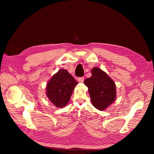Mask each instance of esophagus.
Masks as SVG:
<instances>
[{
    "instance_id": "1",
    "label": "esophagus",
    "mask_w": 154,
    "mask_h": 154,
    "mask_svg": "<svg viewBox=\"0 0 154 154\" xmlns=\"http://www.w3.org/2000/svg\"><path fill=\"white\" fill-rule=\"evenodd\" d=\"M77 80L79 83H83V81H84V77H79V78H78Z\"/></svg>"
}]
</instances>
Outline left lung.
<instances>
[{"label":"left lung","mask_w":154,"mask_h":154,"mask_svg":"<svg viewBox=\"0 0 154 154\" xmlns=\"http://www.w3.org/2000/svg\"><path fill=\"white\" fill-rule=\"evenodd\" d=\"M88 88L93 106L104 111L116 99V85L113 80L103 70L98 67L92 69V76L84 80Z\"/></svg>","instance_id":"1"}]
</instances>
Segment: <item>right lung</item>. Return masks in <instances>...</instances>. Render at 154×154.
Wrapping results in <instances>:
<instances>
[{"instance_id":"right-lung-1","label":"right lung","mask_w":154,"mask_h":154,"mask_svg":"<svg viewBox=\"0 0 154 154\" xmlns=\"http://www.w3.org/2000/svg\"><path fill=\"white\" fill-rule=\"evenodd\" d=\"M77 83L66 70L60 69L47 83V97L56 107L63 108L69 103Z\"/></svg>"}]
</instances>
